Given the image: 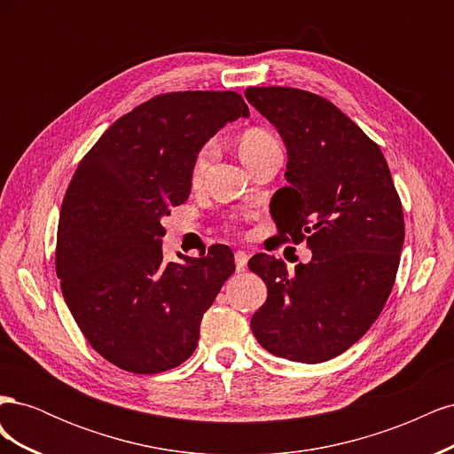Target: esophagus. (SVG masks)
Returning <instances> with one entry per match:
<instances>
[{
    "instance_id": "obj_1",
    "label": "esophagus",
    "mask_w": 454,
    "mask_h": 454,
    "mask_svg": "<svg viewBox=\"0 0 454 454\" xmlns=\"http://www.w3.org/2000/svg\"><path fill=\"white\" fill-rule=\"evenodd\" d=\"M235 265H237V270H239V272L246 270V265H248V254L239 250V252L235 254Z\"/></svg>"
}]
</instances>
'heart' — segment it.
I'll return each instance as SVG.
<instances>
[{
  "label": "heart",
  "instance_id": "1",
  "mask_svg": "<svg viewBox=\"0 0 454 454\" xmlns=\"http://www.w3.org/2000/svg\"><path fill=\"white\" fill-rule=\"evenodd\" d=\"M272 147H278V142L265 129H248L239 136V155L244 160L246 167H250L254 160H257L261 155H265ZM212 155H214V144H206L199 151L193 162V170H191L193 182H199L204 176L206 168H208V164L212 160Z\"/></svg>",
  "mask_w": 454,
  "mask_h": 454
}]
</instances>
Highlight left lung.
Returning a JSON list of instances; mask_svg holds the SVG:
<instances>
[{"label":"left lung","instance_id":"left-lung-1","mask_svg":"<svg viewBox=\"0 0 454 454\" xmlns=\"http://www.w3.org/2000/svg\"><path fill=\"white\" fill-rule=\"evenodd\" d=\"M246 100L287 149L277 239L312 252L294 274L274 255L250 259L267 284L250 325L267 352L320 364L348 350L387 303L405 239L402 200L379 145L329 100L292 87H250Z\"/></svg>","mask_w":454,"mask_h":454}]
</instances>
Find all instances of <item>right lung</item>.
Here are the masks:
<instances>
[{"instance_id":"obj_1","label":"right lung","mask_w":454,"mask_h":454,"mask_svg":"<svg viewBox=\"0 0 454 454\" xmlns=\"http://www.w3.org/2000/svg\"><path fill=\"white\" fill-rule=\"evenodd\" d=\"M237 92L159 94L117 119L79 162L60 210L57 274L90 347L138 375L184 364L200 320L235 272L229 246L162 261V217L191 193L202 145L248 117Z\"/></svg>"}]
</instances>
